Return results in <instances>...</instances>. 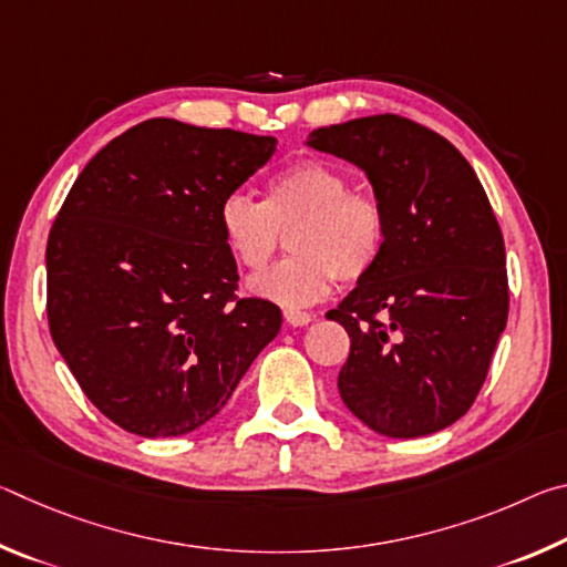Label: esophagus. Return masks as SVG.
Masks as SVG:
<instances>
[{
  "label": "esophagus",
  "mask_w": 567,
  "mask_h": 567,
  "mask_svg": "<svg viewBox=\"0 0 567 567\" xmlns=\"http://www.w3.org/2000/svg\"><path fill=\"white\" fill-rule=\"evenodd\" d=\"M285 320H287V324H292V328H305V324H310L315 320V315L300 312V310H287Z\"/></svg>",
  "instance_id": "obj_1"
}]
</instances>
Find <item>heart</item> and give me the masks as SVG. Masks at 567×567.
I'll return each instance as SVG.
<instances>
[{"label":"heart","mask_w":567,"mask_h":567,"mask_svg":"<svg viewBox=\"0 0 567 567\" xmlns=\"http://www.w3.org/2000/svg\"><path fill=\"white\" fill-rule=\"evenodd\" d=\"M350 179L322 159H302L272 175L265 203L229 195L219 205L227 249L247 270H262L290 235V260L247 282L249 292L287 310L328 295L332 277L358 282L380 260L388 237L385 209L375 197L350 192Z\"/></svg>","instance_id":"b5f03b06"}]
</instances>
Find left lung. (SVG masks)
I'll list each match as a JSON object with an SVG mask.
<instances>
[{"mask_svg": "<svg viewBox=\"0 0 567 567\" xmlns=\"http://www.w3.org/2000/svg\"><path fill=\"white\" fill-rule=\"evenodd\" d=\"M307 147L360 167L388 217L380 260L328 312L350 334L340 398L380 435L437 433L475 402L507 322L485 189L445 137L398 114L320 127Z\"/></svg>", "mask_w": 567, "mask_h": 567, "instance_id": "obj_1", "label": "left lung"}]
</instances>
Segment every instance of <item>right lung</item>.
I'll return each mask as SVG.
<instances>
[{
  "label": "right lung",
  "mask_w": 567,
  "mask_h": 567,
  "mask_svg": "<svg viewBox=\"0 0 567 567\" xmlns=\"http://www.w3.org/2000/svg\"><path fill=\"white\" fill-rule=\"evenodd\" d=\"M275 137L157 117L94 155L47 243L56 350L102 415L142 437L203 427L280 332V307L237 297L219 205Z\"/></svg>",
  "instance_id": "1"
}]
</instances>
